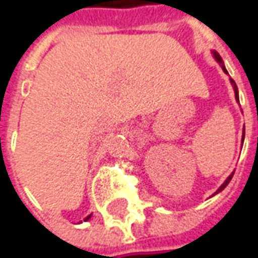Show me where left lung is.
<instances>
[{
	"instance_id": "8db88e82",
	"label": "left lung",
	"mask_w": 258,
	"mask_h": 258,
	"mask_svg": "<svg viewBox=\"0 0 258 258\" xmlns=\"http://www.w3.org/2000/svg\"><path fill=\"white\" fill-rule=\"evenodd\" d=\"M213 56H215V58H216V61H218V62H219V64H222V70H223V71H225V73H228V71H226V69H225V66H223V61H222V58H220V55H219V53H218V52H213ZM231 83H232V87H234L235 99H236V100H238V102H239V99H238V87H236V84H235V82H234V80H232V79H231ZM244 134H245V130H244ZM242 142H244V136H242ZM232 176H234V174H231V175H229V176H228V178H226V181H225V182H223V184H222V185H220L219 189H218V191H216V192H215V194H218V192H220V191H222V189L225 188V187H226V185H228V184H229V181H231V179H232ZM215 194H213V196H215Z\"/></svg>"
}]
</instances>
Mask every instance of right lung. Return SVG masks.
Masks as SVG:
<instances>
[{"instance_id": "1", "label": "right lung", "mask_w": 258, "mask_h": 258, "mask_svg": "<svg viewBox=\"0 0 258 258\" xmlns=\"http://www.w3.org/2000/svg\"><path fill=\"white\" fill-rule=\"evenodd\" d=\"M90 216H92V215H89V216H87V218H86L84 220H89V219H90Z\"/></svg>"}]
</instances>
